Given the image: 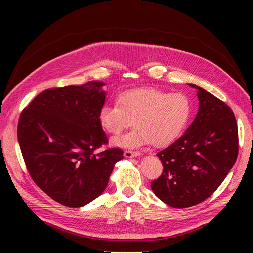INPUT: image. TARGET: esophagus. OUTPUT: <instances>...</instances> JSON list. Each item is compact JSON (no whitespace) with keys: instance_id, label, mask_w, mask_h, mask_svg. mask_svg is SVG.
<instances>
[{"instance_id":"obj_1","label":"esophagus","mask_w":253,"mask_h":253,"mask_svg":"<svg viewBox=\"0 0 253 253\" xmlns=\"http://www.w3.org/2000/svg\"><path fill=\"white\" fill-rule=\"evenodd\" d=\"M140 155V152L138 151H131V150H126L125 151V156L126 158H132V157H137Z\"/></svg>"}]
</instances>
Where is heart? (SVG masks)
I'll list each match as a JSON object with an SVG mask.
<instances>
[{
  "label": "heart",
  "mask_w": 253,
  "mask_h": 253,
  "mask_svg": "<svg viewBox=\"0 0 253 253\" xmlns=\"http://www.w3.org/2000/svg\"><path fill=\"white\" fill-rule=\"evenodd\" d=\"M193 105L183 93H167L155 88L131 89L118 97V103H105L99 111V121L104 131L118 135L136 126L131 132L112 140L124 148H137L152 141L165 145L183 132Z\"/></svg>",
  "instance_id": "obj_1"
}]
</instances>
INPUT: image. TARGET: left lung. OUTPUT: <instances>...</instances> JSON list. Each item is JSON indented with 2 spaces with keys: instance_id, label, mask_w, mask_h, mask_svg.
Wrapping results in <instances>:
<instances>
[{
  "instance_id": "8db88e82",
  "label": "left lung",
  "mask_w": 253,
  "mask_h": 253,
  "mask_svg": "<svg viewBox=\"0 0 253 253\" xmlns=\"http://www.w3.org/2000/svg\"><path fill=\"white\" fill-rule=\"evenodd\" d=\"M189 85L198 90V113L185 134L157 153L164 170L151 182L155 195L174 208H187L211 196L239 153L233 111L202 87Z\"/></svg>"
}]
</instances>
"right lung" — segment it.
Here are the masks:
<instances>
[{
	"label": "right lung",
	"instance_id": "obj_1",
	"mask_svg": "<svg viewBox=\"0 0 253 253\" xmlns=\"http://www.w3.org/2000/svg\"><path fill=\"white\" fill-rule=\"evenodd\" d=\"M103 82L43 90L22 111L18 140L27 171L53 201L81 207L108 186L119 148L96 153L109 143L99 121L105 101Z\"/></svg>",
	"mask_w": 253,
	"mask_h": 253
}]
</instances>
